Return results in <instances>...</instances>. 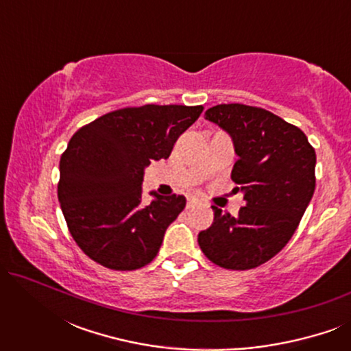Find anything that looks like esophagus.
<instances>
[{
	"instance_id": "1",
	"label": "esophagus",
	"mask_w": 351,
	"mask_h": 351,
	"mask_svg": "<svg viewBox=\"0 0 351 351\" xmlns=\"http://www.w3.org/2000/svg\"><path fill=\"white\" fill-rule=\"evenodd\" d=\"M198 203H199V199L196 198V196H190V198L186 199V208H189V209L193 208V206H196Z\"/></svg>"
}]
</instances>
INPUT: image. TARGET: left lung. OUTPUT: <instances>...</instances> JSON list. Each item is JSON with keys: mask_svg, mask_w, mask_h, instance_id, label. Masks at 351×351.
<instances>
[{"mask_svg": "<svg viewBox=\"0 0 351 351\" xmlns=\"http://www.w3.org/2000/svg\"><path fill=\"white\" fill-rule=\"evenodd\" d=\"M204 117L232 137V179L246 206L234 217L213 206L214 222L198 244L215 265L251 270L275 257L299 227L315 191V148L299 128L263 108L222 104Z\"/></svg>", "mask_w": 351, "mask_h": 351, "instance_id": "left-lung-1", "label": "left lung"}]
</instances>
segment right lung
<instances>
[{"instance_id": "right-lung-1", "label": "right lung", "mask_w": 351, "mask_h": 351, "mask_svg": "<svg viewBox=\"0 0 351 351\" xmlns=\"http://www.w3.org/2000/svg\"><path fill=\"white\" fill-rule=\"evenodd\" d=\"M201 112V105L121 108L73 134L60 158L57 195L71 237L89 258L129 271L156 257L186 199L152 191L153 201L143 206V172L169 158Z\"/></svg>"}]
</instances>
